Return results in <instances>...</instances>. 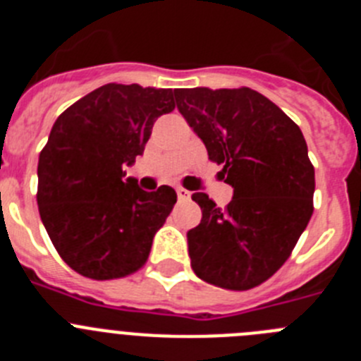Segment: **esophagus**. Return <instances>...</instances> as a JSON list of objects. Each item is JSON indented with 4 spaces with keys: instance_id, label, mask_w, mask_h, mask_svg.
Segmentation results:
<instances>
[{
    "instance_id": "34e87169",
    "label": "esophagus",
    "mask_w": 361,
    "mask_h": 361,
    "mask_svg": "<svg viewBox=\"0 0 361 361\" xmlns=\"http://www.w3.org/2000/svg\"><path fill=\"white\" fill-rule=\"evenodd\" d=\"M177 197L178 200H188L190 199V191L184 190V188H177Z\"/></svg>"
}]
</instances>
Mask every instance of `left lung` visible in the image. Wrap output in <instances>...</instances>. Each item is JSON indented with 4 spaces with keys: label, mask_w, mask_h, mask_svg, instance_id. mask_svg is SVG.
Here are the masks:
<instances>
[{
    "label": "left lung",
    "mask_w": 361,
    "mask_h": 361,
    "mask_svg": "<svg viewBox=\"0 0 361 361\" xmlns=\"http://www.w3.org/2000/svg\"><path fill=\"white\" fill-rule=\"evenodd\" d=\"M173 95L233 188L224 209L206 193L191 195L202 209L188 231L191 269L219 288H255L288 260L312 215L314 168L304 135L251 88H175Z\"/></svg>",
    "instance_id": "left-lung-1"
}]
</instances>
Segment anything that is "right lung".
<instances>
[{
    "label": "right lung",
    "mask_w": 361,
    "mask_h": 361,
    "mask_svg": "<svg viewBox=\"0 0 361 361\" xmlns=\"http://www.w3.org/2000/svg\"><path fill=\"white\" fill-rule=\"evenodd\" d=\"M173 108L171 88L110 82L54 123L37 164V204L54 247L79 275L121 279L146 262L177 193L145 191L123 166L142 155L153 123Z\"/></svg>",
    "instance_id": "add662e5"
}]
</instances>
